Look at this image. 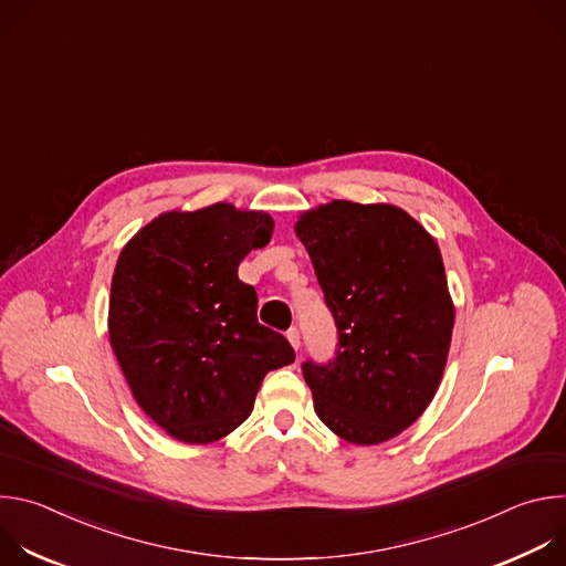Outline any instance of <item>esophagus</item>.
<instances>
[{
    "mask_svg": "<svg viewBox=\"0 0 566 566\" xmlns=\"http://www.w3.org/2000/svg\"><path fill=\"white\" fill-rule=\"evenodd\" d=\"M286 340L291 343V347L297 352L300 349V332L295 329V327H291L289 332H286Z\"/></svg>",
    "mask_w": 566,
    "mask_h": 566,
    "instance_id": "1",
    "label": "esophagus"
}]
</instances>
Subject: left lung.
Here are the masks:
<instances>
[{"instance_id":"8db88e82","label":"left lung","mask_w":566,"mask_h":566,"mask_svg":"<svg viewBox=\"0 0 566 566\" xmlns=\"http://www.w3.org/2000/svg\"><path fill=\"white\" fill-rule=\"evenodd\" d=\"M340 336L327 365L304 363L319 421L376 446L432 402L448 363L454 302L434 237L391 203L334 199L295 221Z\"/></svg>"}]
</instances>
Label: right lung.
<instances>
[{"label": "right lung", "instance_id": "obj_1", "mask_svg": "<svg viewBox=\"0 0 566 566\" xmlns=\"http://www.w3.org/2000/svg\"><path fill=\"white\" fill-rule=\"evenodd\" d=\"M273 217L219 201L168 210L123 247L109 295V345L138 408L184 443L239 428L271 369L295 360L258 322L239 262L269 244Z\"/></svg>", "mask_w": 566, "mask_h": 566}]
</instances>
